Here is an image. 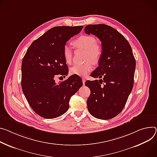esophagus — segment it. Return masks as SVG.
<instances>
[{
  "instance_id": "1",
  "label": "esophagus",
  "mask_w": 157,
  "mask_h": 157,
  "mask_svg": "<svg viewBox=\"0 0 157 157\" xmlns=\"http://www.w3.org/2000/svg\"><path fill=\"white\" fill-rule=\"evenodd\" d=\"M82 83H83V85L85 84V82H86V79H85V78H82Z\"/></svg>"
}]
</instances>
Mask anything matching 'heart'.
I'll return each instance as SVG.
<instances>
[{
	"label": "heart",
	"mask_w": 157,
	"mask_h": 157,
	"mask_svg": "<svg viewBox=\"0 0 157 157\" xmlns=\"http://www.w3.org/2000/svg\"><path fill=\"white\" fill-rule=\"evenodd\" d=\"M73 44L77 48L86 50L85 59L88 61L82 64H75L70 69V73L79 76H86L93 67V63L98 64L100 61L102 50L97 45L96 39L90 35H82L78 37L73 42ZM63 58L66 64H71L72 63L73 52L68 46H65L63 49Z\"/></svg>",
	"instance_id": "b5f03b06"
}]
</instances>
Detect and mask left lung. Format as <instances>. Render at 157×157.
Instances as JSON below:
<instances>
[{
	"instance_id": "obj_1",
	"label": "left lung",
	"mask_w": 157,
	"mask_h": 157,
	"mask_svg": "<svg viewBox=\"0 0 157 157\" xmlns=\"http://www.w3.org/2000/svg\"><path fill=\"white\" fill-rule=\"evenodd\" d=\"M84 31L96 36L102 46L101 58L91 74L99 79L85 82L92 90L88 109L96 118L109 120L121 113L132 91L136 61L129 42L113 27L90 24Z\"/></svg>"
}]
</instances>
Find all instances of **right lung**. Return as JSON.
<instances>
[{
    "instance_id": "right-lung-1",
    "label": "right lung",
    "mask_w": 157,
    "mask_h": 157,
    "mask_svg": "<svg viewBox=\"0 0 157 157\" xmlns=\"http://www.w3.org/2000/svg\"><path fill=\"white\" fill-rule=\"evenodd\" d=\"M83 26H57L33 42L22 62L21 86L33 111L42 118L52 119L69 109L71 97L82 86L76 75L57 84L56 77L66 76L68 68L63 49L71 37L79 34Z\"/></svg>"
}]
</instances>
